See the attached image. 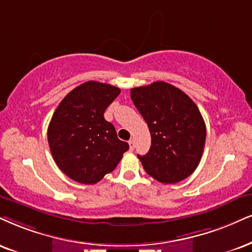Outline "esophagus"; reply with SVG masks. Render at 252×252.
<instances>
[{
  "label": "esophagus",
  "mask_w": 252,
  "mask_h": 252,
  "mask_svg": "<svg viewBox=\"0 0 252 252\" xmlns=\"http://www.w3.org/2000/svg\"><path fill=\"white\" fill-rule=\"evenodd\" d=\"M128 145H129V150L133 151V150H134V147H135V141L132 139V140L128 141Z\"/></svg>",
  "instance_id": "1"
}]
</instances>
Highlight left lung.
<instances>
[{"label":"left lung","mask_w":252,"mask_h":252,"mask_svg":"<svg viewBox=\"0 0 252 252\" xmlns=\"http://www.w3.org/2000/svg\"><path fill=\"white\" fill-rule=\"evenodd\" d=\"M131 98L151 132L150 151L138 155L146 173L166 185L188 178L206 144V124L195 102L164 82L132 89Z\"/></svg>","instance_id":"1"}]
</instances>
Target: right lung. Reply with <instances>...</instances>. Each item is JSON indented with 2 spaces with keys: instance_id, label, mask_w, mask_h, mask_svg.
<instances>
[{
  "instance_id": "obj_1",
  "label": "right lung",
  "mask_w": 252,
  "mask_h": 252,
  "mask_svg": "<svg viewBox=\"0 0 252 252\" xmlns=\"http://www.w3.org/2000/svg\"><path fill=\"white\" fill-rule=\"evenodd\" d=\"M119 93V88L90 80L67 93L56 108L48 127L49 146L55 162L73 181L99 182L129 148L104 118Z\"/></svg>"
}]
</instances>
